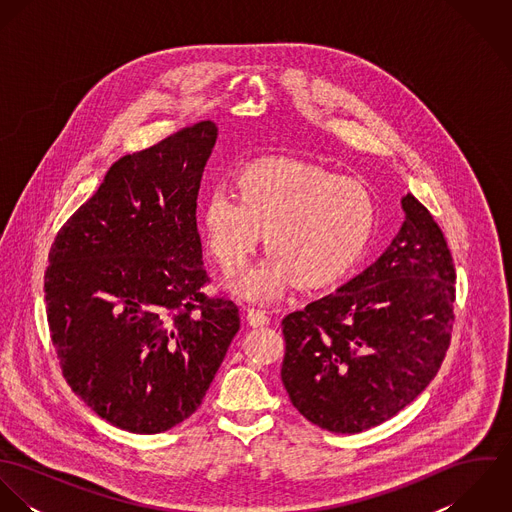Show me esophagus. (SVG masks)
<instances>
[{
	"label": "esophagus",
	"mask_w": 512,
	"mask_h": 512,
	"mask_svg": "<svg viewBox=\"0 0 512 512\" xmlns=\"http://www.w3.org/2000/svg\"><path fill=\"white\" fill-rule=\"evenodd\" d=\"M246 319H248V323H250L252 327H264V325H268V323H270L268 313H266V311H262V309H254V307H248V311H246Z\"/></svg>",
	"instance_id": "1"
}]
</instances>
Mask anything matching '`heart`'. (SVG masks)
I'll use <instances>...</instances> for the list:
<instances>
[{
  "label": "heart",
  "instance_id": "1",
  "mask_svg": "<svg viewBox=\"0 0 512 512\" xmlns=\"http://www.w3.org/2000/svg\"><path fill=\"white\" fill-rule=\"evenodd\" d=\"M236 187L238 195L217 189L205 199L201 224L224 272L240 270L266 230L272 254L228 282L242 299H276L293 280L305 288L335 282L359 260L374 228L376 201L363 181L307 163H256Z\"/></svg>",
  "mask_w": 512,
  "mask_h": 512
}]
</instances>
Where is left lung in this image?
<instances>
[{
	"mask_svg": "<svg viewBox=\"0 0 512 512\" xmlns=\"http://www.w3.org/2000/svg\"><path fill=\"white\" fill-rule=\"evenodd\" d=\"M390 246L359 276L290 313L282 382L311 424L359 434L432 382L451 339L455 268L443 232L412 195Z\"/></svg>",
	"mask_w": 512,
	"mask_h": 512,
	"instance_id": "left-lung-1",
	"label": "left lung"
}]
</instances>
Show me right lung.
Listing matches in <instances>:
<instances>
[{"label": "right lung", "mask_w": 512, "mask_h": 512, "mask_svg": "<svg viewBox=\"0 0 512 512\" xmlns=\"http://www.w3.org/2000/svg\"><path fill=\"white\" fill-rule=\"evenodd\" d=\"M217 138L215 122H199L118 159L49 252L47 319L63 374L132 434L187 420L240 329L230 299L201 292L197 195Z\"/></svg>", "instance_id": "right-lung-1"}]
</instances>
